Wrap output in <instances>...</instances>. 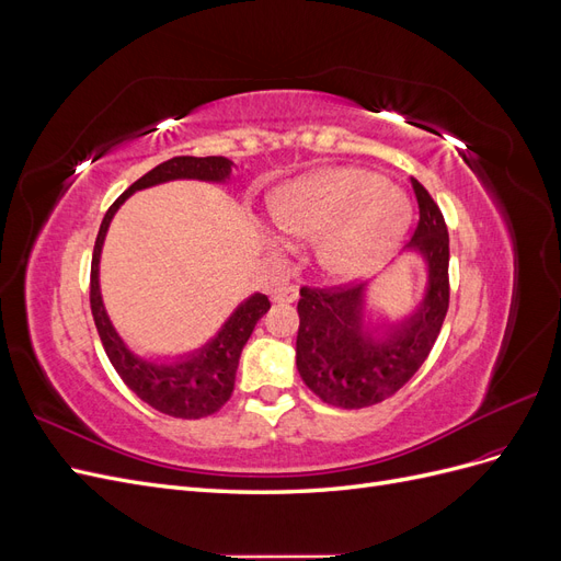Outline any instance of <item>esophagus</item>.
I'll return each mask as SVG.
<instances>
[{"label": "esophagus", "mask_w": 561, "mask_h": 561, "mask_svg": "<svg viewBox=\"0 0 561 561\" xmlns=\"http://www.w3.org/2000/svg\"><path fill=\"white\" fill-rule=\"evenodd\" d=\"M274 301H278V304H293V301H297L299 299V287L297 285H283V287H278V290H274Z\"/></svg>", "instance_id": "esophagus-1"}]
</instances>
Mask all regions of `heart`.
<instances>
[{"mask_svg":"<svg viewBox=\"0 0 561 561\" xmlns=\"http://www.w3.org/2000/svg\"><path fill=\"white\" fill-rule=\"evenodd\" d=\"M268 213L290 239H318L316 260L336 280L371 274L410 227L407 198L358 168H330L287 184Z\"/></svg>","mask_w":561,"mask_h":561,"instance_id":"heart-1","label":"heart"}]
</instances>
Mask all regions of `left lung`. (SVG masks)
I'll return each mask as SVG.
<instances>
[{
  "label": "left lung",
  "mask_w": 561,
  "mask_h": 561,
  "mask_svg": "<svg viewBox=\"0 0 561 561\" xmlns=\"http://www.w3.org/2000/svg\"><path fill=\"white\" fill-rule=\"evenodd\" d=\"M419 222L407 250L428 264L421 307L388 325L381 339L365 330L360 285L301 287L297 313V369L313 393L342 410L377 404L410 381L426 363L449 309V233L445 217L419 180L412 178Z\"/></svg>",
  "instance_id": "obj_1"
}]
</instances>
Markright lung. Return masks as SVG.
<instances>
[{"mask_svg": "<svg viewBox=\"0 0 561 561\" xmlns=\"http://www.w3.org/2000/svg\"><path fill=\"white\" fill-rule=\"evenodd\" d=\"M231 161L225 157H175L151 168L147 175L133 182L128 190L118 196L100 225L93 262H91V313L105 346L110 363L124 383L157 412L175 419H203L222 410V404L233 393L236 369L245 342L250 339L257 320L271 309L266 295L248 297L239 309L231 313L222 330L217 332L213 342H208L196 353L184 355L175 363H154L135 355L124 339L116 334L112 320L105 311L103 297H100V252H103L105 236L114 213L122 203L147 186H154L171 180H203V182H225L231 175Z\"/></svg>", "mask_w": 561, "mask_h": 561, "instance_id": "right-lung-1", "label": "right lung"}]
</instances>
